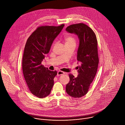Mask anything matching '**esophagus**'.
Returning a JSON list of instances; mask_svg holds the SVG:
<instances>
[{
    "label": "esophagus",
    "mask_w": 125,
    "mask_h": 125,
    "mask_svg": "<svg viewBox=\"0 0 125 125\" xmlns=\"http://www.w3.org/2000/svg\"><path fill=\"white\" fill-rule=\"evenodd\" d=\"M65 73L62 71H59L58 72H57V76H59V75H63V74H64Z\"/></svg>",
    "instance_id": "1"
}]
</instances>
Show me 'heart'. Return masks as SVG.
<instances>
[{
  "mask_svg": "<svg viewBox=\"0 0 125 125\" xmlns=\"http://www.w3.org/2000/svg\"><path fill=\"white\" fill-rule=\"evenodd\" d=\"M65 42L66 45H76V39L73 36L69 35L66 37L65 38Z\"/></svg>",
  "mask_w": 125,
  "mask_h": 125,
  "instance_id": "obj_1",
  "label": "heart"
}]
</instances>
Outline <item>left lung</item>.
Instances as JSON below:
<instances>
[{
    "label": "left lung",
    "instance_id": "8db88e82",
    "mask_svg": "<svg viewBox=\"0 0 125 125\" xmlns=\"http://www.w3.org/2000/svg\"><path fill=\"white\" fill-rule=\"evenodd\" d=\"M66 30L78 36L80 43L77 59L80 63L78 76L69 74L70 81L66 85V91L71 96L79 98L88 93L96 74L99 63L97 38L93 30L82 23L71 25Z\"/></svg>",
    "mask_w": 125,
    "mask_h": 125
}]
</instances>
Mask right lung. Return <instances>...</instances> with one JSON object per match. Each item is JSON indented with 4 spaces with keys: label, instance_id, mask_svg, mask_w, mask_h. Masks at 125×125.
Returning <instances> with one entry per match:
<instances>
[{
    "label": "right lung",
    "instance_id": "obj_1",
    "mask_svg": "<svg viewBox=\"0 0 125 125\" xmlns=\"http://www.w3.org/2000/svg\"><path fill=\"white\" fill-rule=\"evenodd\" d=\"M64 26H39L27 40L22 59L23 75L31 93L38 98L49 95L53 86L57 72L49 70L41 62Z\"/></svg>",
    "mask_w": 125,
    "mask_h": 125
}]
</instances>
